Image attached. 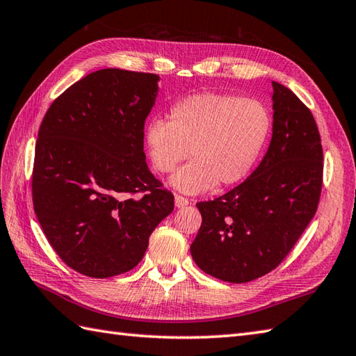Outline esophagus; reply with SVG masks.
<instances>
[{
  "label": "esophagus",
  "mask_w": 356,
  "mask_h": 356,
  "mask_svg": "<svg viewBox=\"0 0 356 356\" xmlns=\"http://www.w3.org/2000/svg\"><path fill=\"white\" fill-rule=\"evenodd\" d=\"M174 202H176V207L177 208H184V207L190 205V203H191L190 199H186V197H184V195H179V194H176V197H174Z\"/></svg>",
  "instance_id": "1"
}]
</instances>
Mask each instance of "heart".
<instances>
[{"label":"heart","mask_w":356,"mask_h":356,"mask_svg":"<svg viewBox=\"0 0 356 356\" xmlns=\"http://www.w3.org/2000/svg\"><path fill=\"white\" fill-rule=\"evenodd\" d=\"M270 128V111L259 99L200 93L174 104L170 122L148 120L143 139L151 162L162 174L193 157L171 177V185L195 194L243 180L259 161Z\"/></svg>","instance_id":"heart-1"}]
</instances>
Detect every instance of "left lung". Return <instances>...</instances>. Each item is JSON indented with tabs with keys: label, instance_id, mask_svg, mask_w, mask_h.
<instances>
[{
	"label": "left lung",
	"instance_id": "8db88e82",
	"mask_svg": "<svg viewBox=\"0 0 356 356\" xmlns=\"http://www.w3.org/2000/svg\"><path fill=\"white\" fill-rule=\"evenodd\" d=\"M272 139L245 182L199 202L202 226L191 245L195 264L229 283H248L275 269L318 208L321 138L311 110L289 88L272 82Z\"/></svg>",
	"mask_w": 356,
	"mask_h": 356
}]
</instances>
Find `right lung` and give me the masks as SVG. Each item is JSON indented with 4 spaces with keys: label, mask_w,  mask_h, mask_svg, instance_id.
<instances>
[{
    "label": "right lung",
    "mask_w": 356,
    "mask_h": 356,
    "mask_svg": "<svg viewBox=\"0 0 356 356\" xmlns=\"http://www.w3.org/2000/svg\"><path fill=\"white\" fill-rule=\"evenodd\" d=\"M153 73L104 69L58 96L38 131L33 209L49 243L79 274L108 278L138 264L174 195L149 172L143 127Z\"/></svg>",
    "instance_id": "right-lung-1"
}]
</instances>
